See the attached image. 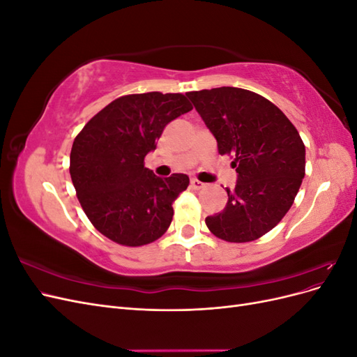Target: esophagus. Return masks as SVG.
<instances>
[{"label": "esophagus", "mask_w": 357, "mask_h": 357, "mask_svg": "<svg viewBox=\"0 0 357 357\" xmlns=\"http://www.w3.org/2000/svg\"><path fill=\"white\" fill-rule=\"evenodd\" d=\"M190 186H192L193 189L199 190V189H204V188H205V183L199 181L198 178H192V180H190Z\"/></svg>", "instance_id": "obj_1"}]
</instances>
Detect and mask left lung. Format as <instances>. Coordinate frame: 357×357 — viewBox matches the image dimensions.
I'll return each mask as SVG.
<instances>
[{
  "label": "left lung",
  "mask_w": 357,
  "mask_h": 357,
  "mask_svg": "<svg viewBox=\"0 0 357 357\" xmlns=\"http://www.w3.org/2000/svg\"><path fill=\"white\" fill-rule=\"evenodd\" d=\"M238 172L228 204L205 225L218 238L248 243L280 223L305 176V146L286 114L262 95L241 88L186 93Z\"/></svg>",
  "instance_id": "obj_1"
}]
</instances>
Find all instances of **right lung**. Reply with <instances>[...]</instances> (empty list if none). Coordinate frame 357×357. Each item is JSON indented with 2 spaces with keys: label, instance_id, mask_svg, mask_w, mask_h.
I'll use <instances>...</instances> for the list:
<instances>
[{
  "label": "right lung",
  "instance_id": "obj_1",
  "mask_svg": "<svg viewBox=\"0 0 357 357\" xmlns=\"http://www.w3.org/2000/svg\"><path fill=\"white\" fill-rule=\"evenodd\" d=\"M193 109L183 93H132L112 101L74 138L70 174L91 223L128 247L156 241L169 228L172 202L189 186L186 174L160 178L144 167L156 139Z\"/></svg>",
  "mask_w": 357,
  "mask_h": 357
}]
</instances>
